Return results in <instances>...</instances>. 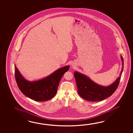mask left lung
Returning <instances> with one entry per match:
<instances>
[{
    "mask_svg": "<svg viewBox=\"0 0 133 133\" xmlns=\"http://www.w3.org/2000/svg\"><path fill=\"white\" fill-rule=\"evenodd\" d=\"M121 58L122 68L120 76L113 84L109 86L103 87L97 84L87 76L79 72H75L74 76L76 81L79 95L86 100L91 102L103 100L110 96L116 90L120 83L124 66L123 58L122 56H121Z\"/></svg>",
    "mask_w": 133,
    "mask_h": 133,
    "instance_id": "left-lung-1",
    "label": "left lung"
}]
</instances>
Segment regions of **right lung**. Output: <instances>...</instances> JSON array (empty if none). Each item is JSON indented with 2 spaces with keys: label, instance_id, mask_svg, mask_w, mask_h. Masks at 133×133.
Wrapping results in <instances>:
<instances>
[{
  "label": "right lung",
  "instance_id": "right-lung-1",
  "mask_svg": "<svg viewBox=\"0 0 133 133\" xmlns=\"http://www.w3.org/2000/svg\"><path fill=\"white\" fill-rule=\"evenodd\" d=\"M69 68V66L63 67L45 78L31 82L21 76L15 64V77L23 94L35 101L44 102L54 97L62 77Z\"/></svg>",
  "mask_w": 133,
  "mask_h": 133
}]
</instances>
